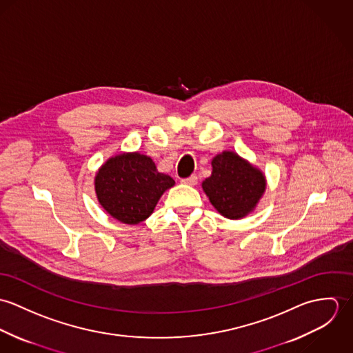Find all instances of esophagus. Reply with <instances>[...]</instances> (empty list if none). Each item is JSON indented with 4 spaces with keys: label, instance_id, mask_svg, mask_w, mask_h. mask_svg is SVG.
<instances>
[{
    "label": "esophagus",
    "instance_id": "obj_1",
    "mask_svg": "<svg viewBox=\"0 0 353 353\" xmlns=\"http://www.w3.org/2000/svg\"><path fill=\"white\" fill-rule=\"evenodd\" d=\"M197 181H199L197 175H190L189 178H183V179H182V183H185V185H190V186H194V185H197Z\"/></svg>",
    "mask_w": 353,
    "mask_h": 353
}]
</instances>
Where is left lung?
Instances as JSON below:
<instances>
[{"label": "left lung", "mask_w": 353, "mask_h": 353, "mask_svg": "<svg viewBox=\"0 0 353 353\" xmlns=\"http://www.w3.org/2000/svg\"><path fill=\"white\" fill-rule=\"evenodd\" d=\"M212 167V175L202 182L212 205L228 219H241L252 212L265 192L262 172L234 152L217 154Z\"/></svg>", "instance_id": "1"}]
</instances>
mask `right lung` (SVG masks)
<instances>
[{"mask_svg":"<svg viewBox=\"0 0 353 353\" xmlns=\"http://www.w3.org/2000/svg\"><path fill=\"white\" fill-rule=\"evenodd\" d=\"M174 183L170 175L157 172L151 157L123 153L101 165L95 190L107 213L125 224H137L151 216L161 194Z\"/></svg>","mask_w":353,"mask_h":353,"instance_id":"add662e5","label":"right lung"}]
</instances>
